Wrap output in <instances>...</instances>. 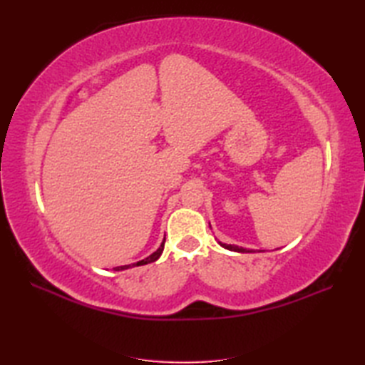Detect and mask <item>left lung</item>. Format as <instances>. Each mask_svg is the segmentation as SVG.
<instances>
[{
	"mask_svg": "<svg viewBox=\"0 0 365 365\" xmlns=\"http://www.w3.org/2000/svg\"><path fill=\"white\" fill-rule=\"evenodd\" d=\"M224 248L230 250V251H237V252H252L254 250H247V248H242V247H236V245H227V244H220Z\"/></svg>",
	"mask_w": 365,
	"mask_h": 365,
	"instance_id": "8db88e82",
	"label": "left lung"
}]
</instances>
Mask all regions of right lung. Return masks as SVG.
Instances as JSON below:
<instances>
[{"mask_svg": "<svg viewBox=\"0 0 365 365\" xmlns=\"http://www.w3.org/2000/svg\"><path fill=\"white\" fill-rule=\"evenodd\" d=\"M164 242H165V237H164V240H163L161 247H160L155 252L150 254V256L146 257L145 260H140V262H137V263H134V264H125V267H117L115 269H126V268H130V267H140V264H146V263H150V262H155V260L161 256V252H163V250H164Z\"/></svg>", "mask_w": 365, "mask_h": 365, "instance_id": "right-lung-1", "label": "right lung"}]
</instances>
